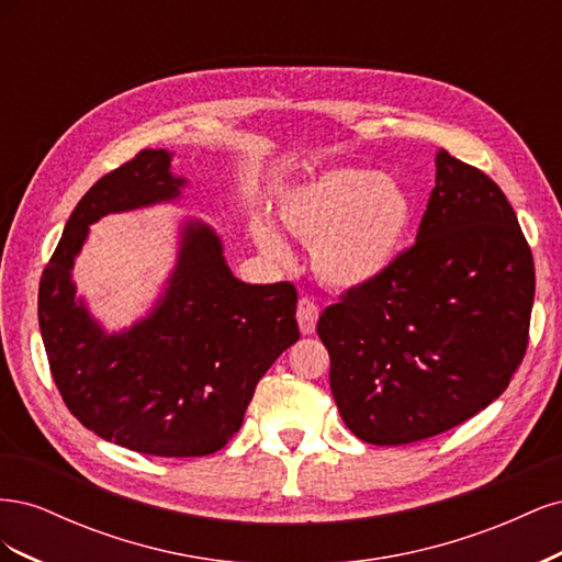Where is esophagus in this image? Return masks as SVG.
Here are the masks:
<instances>
[{
    "mask_svg": "<svg viewBox=\"0 0 562 562\" xmlns=\"http://www.w3.org/2000/svg\"><path fill=\"white\" fill-rule=\"evenodd\" d=\"M316 321H318L316 302L310 297H302L297 302V323H300L302 335H312L316 330Z\"/></svg>",
    "mask_w": 562,
    "mask_h": 562,
    "instance_id": "34e87169",
    "label": "esophagus"
}]
</instances>
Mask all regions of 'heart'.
Listing matches in <instances>:
<instances>
[{
	"label": "heart",
	"mask_w": 562,
	"mask_h": 562,
	"mask_svg": "<svg viewBox=\"0 0 562 562\" xmlns=\"http://www.w3.org/2000/svg\"><path fill=\"white\" fill-rule=\"evenodd\" d=\"M413 199L370 168H333L281 196L279 220L312 246L316 277L339 291H356L394 267L411 236ZM250 234L267 258H291L281 234L255 217Z\"/></svg>",
	"instance_id": "heart-1"
}]
</instances>
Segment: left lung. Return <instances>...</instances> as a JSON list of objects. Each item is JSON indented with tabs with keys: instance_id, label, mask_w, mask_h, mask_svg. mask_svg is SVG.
Wrapping results in <instances>:
<instances>
[{
	"instance_id": "left-lung-1",
	"label": "left lung",
	"mask_w": 562,
	"mask_h": 562,
	"mask_svg": "<svg viewBox=\"0 0 562 562\" xmlns=\"http://www.w3.org/2000/svg\"><path fill=\"white\" fill-rule=\"evenodd\" d=\"M532 302V250L512 203L440 149L415 244L318 318L351 434L405 446L485 411L522 361Z\"/></svg>"
}]
</instances>
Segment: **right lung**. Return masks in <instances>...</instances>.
<instances>
[{"label":"right lung","mask_w":562,"mask_h":562,"mask_svg":"<svg viewBox=\"0 0 562 562\" xmlns=\"http://www.w3.org/2000/svg\"><path fill=\"white\" fill-rule=\"evenodd\" d=\"M171 159L143 149L81 196L40 281V330L50 375L83 427L133 452L203 457L241 429L260 378L297 342V291L239 281L215 229L187 220L151 312L122 333L100 326L72 281L89 225L176 201L187 180Z\"/></svg>","instance_id":"right-lung-1"}]
</instances>
